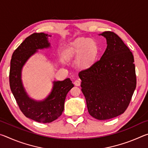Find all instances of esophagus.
<instances>
[{"instance_id":"obj_1","label":"esophagus","mask_w":148,"mask_h":148,"mask_svg":"<svg viewBox=\"0 0 148 148\" xmlns=\"http://www.w3.org/2000/svg\"><path fill=\"white\" fill-rule=\"evenodd\" d=\"M74 85L76 86H79L80 84H81V80L79 79L75 80L74 82Z\"/></svg>"}]
</instances>
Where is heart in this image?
<instances>
[{"label": "heart", "mask_w": 148, "mask_h": 148, "mask_svg": "<svg viewBox=\"0 0 148 148\" xmlns=\"http://www.w3.org/2000/svg\"><path fill=\"white\" fill-rule=\"evenodd\" d=\"M63 57L66 60L77 59L80 67L89 66L96 57L97 47L91 39L81 38L77 39L67 46L63 51Z\"/></svg>", "instance_id": "heart-1"}]
</instances>
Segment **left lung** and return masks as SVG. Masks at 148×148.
Returning a JSON list of instances; mask_svg holds the SVG:
<instances>
[{
	"label": "left lung",
	"mask_w": 148,
	"mask_h": 148,
	"mask_svg": "<svg viewBox=\"0 0 148 148\" xmlns=\"http://www.w3.org/2000/svg\"><path fill=\"white\" fill-rule=\"evenodd\" d=\"M107 47L101 58L79 72L82 91L89 114L99 120L124 113L136 89L134 57L117 35L105 31Z\"/></svg>",
	"instance_id": "8db88e82"
}]
</instances>
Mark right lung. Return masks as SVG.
<instances>
[{
	"instance_id": "add662e5",
	"label": "right lung",
	"mask_w": 148,
	"mask_h": 148,
	"mask_svg": "<svg viewBox=\"0 0 148 148\" xmlns=\"http://www.w3.org/2000/svg\"><path fill=\"white\" fill-rule=\"evenodd\" d=\"M51 35L33 33L25 38L12 54L10 70V86L19 109L28 118L39 123H51L61 116L66 95L74 85L70 78L54 81L50 94L43 101L30 98L21 80L22 69L25 62L38 49L48 48Z\"/></svg>"
}]
</instances>
